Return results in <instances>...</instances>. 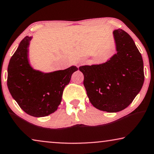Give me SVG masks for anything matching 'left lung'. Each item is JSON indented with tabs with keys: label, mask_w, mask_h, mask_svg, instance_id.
I'll return each mask as SVG.
<instances>
[{
	"label": "left lung",
	"mask_w": 154,
	"mask_h": 154,
	"mask_svg": "<svg viewBox=\"0 0 154 154\" xmlns=\"http://www.w3.org/2000/svg\"><path fill=\"white\" fill-rule=\"evenodd\" d=\"M116 53L100 64L79 67L90 102L99 110L119 112L129 106L144 81L142 54L123 29L113 32Z\"/></svg>",
	"instance_id": "1"
}]
</instances>
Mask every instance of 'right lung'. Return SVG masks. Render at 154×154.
<instances>
[{
	"label": "right lung",
	"instance_id": "1",
	"mask_svg": "<svg viewBox=\"0 0 154 154\" xmlns=\"http://www.w3.org/2000/svg\"><path fill=\"white\" fill-rule=\"evenodd\" d=\"M32 37L20 42L8 67V88L14 100L27 114L44 117L57 111L65 86L78 69L72 66L64 70L43 73L29 64V47Z\"/></svg>",
	"mask_w": 154,
	"mask_h": 154
}]
</instances>
